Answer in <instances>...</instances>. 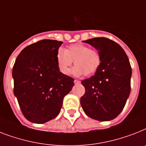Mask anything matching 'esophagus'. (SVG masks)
Instances as JSON below:
<instances>
[{
    "mask_svg": "<svg viewBox=\"0 0 146 146\" xmlns=\"http://www.w3.org/2000/svg\"><path fill=\"white\" fill-rule=\"evenodd\" d=\"M74 83H75V84H80V81L75 79V80H74Z\"/></svg>",
    "mask_w": 146,
    "mask_h": 146,
    "instance_id": "obj_1",
    "label": "esophagus"
}]
</instances>
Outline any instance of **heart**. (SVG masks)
<instances>
[{"instance_id": "b5f03b06", "label": "heart", "mask_w": 146, "mask_h": 146, "mask_svg": "<svg viewBox=\"0 0 146 146\" xmlns=\"http://www.w3.org/2000/svg\"><path fill=\"white\" fill-rule=\"evenodd\" d=\"M75 65L71 73L76 76L82 74L85 76L93 75L98 70L102 61L100 52L90 48L87 45L74 43L68 46L67 49L59 48L56 54V63L59 71L67 75L72 64Z\"/></svg>"}]
</instances>
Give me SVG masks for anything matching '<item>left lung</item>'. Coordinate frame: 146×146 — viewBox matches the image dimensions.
Here are the masks:
<instances>
[{
  "mask_svg": "<svg viewBox=\"0 0 146 146\" xmlns=\"http://www.w3.org/2000/svg\"><path fill=\"white\" fill-rule=\"evenodd\" d=\"M83 42L100 52L102 61L94 75L82 81L85 92L80 104L90 118L112 120L122 111L131 93V64L124 49L113 40L95 37Z\"/></svg>",
  "mask_w": 146,
  "mask_h": 146,
  "instance_id": "obj_1",
  "label": "left lung"
}]
</instances>
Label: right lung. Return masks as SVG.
<instances>
[{"label": "right lung", "mask_w": 146, "mask_h": 146, "mask_svg": "<svg viewBox=\"0 0 146 146\" xmlns=\"http://www.w3.org/2000/svg\"><path fill=\"white\" fill-rule=\"evenodd\" d=\"M63 42L42 40L18 55L13 68V92L25 118L42 124L58 116L74 79L61 73L56 54Z\"/></svg>", "instance_id": "add662e5"}]
</instances>
